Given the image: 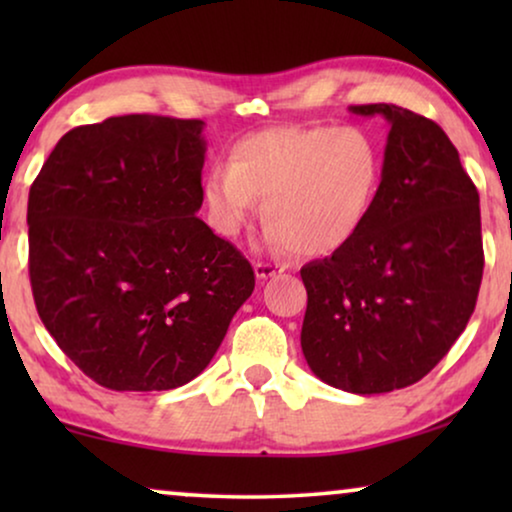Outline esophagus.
I'll return each instance as SVG.
<instances>
[{
	"label": "esophagus",
	"mask_w": 512,
	"mask_h": 512,
	"mask_svg": "<svg viewBox=\"0 0 512 512\" xmlns=\"http://www.w3.org/2000/svg\"><path fill=\"white\" fill-rule=\"evenodd\" d=\"M286 265H277V263H254V272L258 279H270L275 277L277 272H284Z\"/></svg>",
	"instance_id": "34e87169"
}]
</instances>
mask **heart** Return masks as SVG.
Here are the masks:
<instances>
[{
	"mask_svg": "<svg viewBox=\"0 0 512 512\" xmlns=\"http://www.w3.org/2000/svg\"><path fill=\"white\" fill-rule=\"evenodd\" d=\"M380 174V144L361 125H277L237 139L228 165L207 170L202 195L216 233H240L263 198L265 240L321 256L359 230Z\"/></svg>",
	"mask_w": 512,
	"mask_h": 512,
	"instance_id": "heart-1",
	"label": "heart"
}]
</instances>
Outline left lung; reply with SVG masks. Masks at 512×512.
<instances>
[{"mask_svg":"<svg viewBox=\"0 0 512 512\" xmlns=\"http://www.w3.org/2000/svg\"><path fill=\"white\" fill-rule=\"evenodd\" d=\"M349 111L391 125L382 181L359 230L300 270V345L331 387L387 394L431 373L471 319L485 268L480 195L431 118L396 104Z\"/></svg>","mask_w":512,"mask_h":512,"instance_id":"obj_1","label":"left lung"}]
</instances>
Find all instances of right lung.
I'll list each match as a JSON object with an SVG mask.
<instances>
[{
    "label": "right lung",
    "instance_id": "right-lung-1",
    "mask_svg": "<svg viewBox=\"0 0 512 512\" xmlns=\"http://www.w3.org/2000/svg\"><path fill=\"white\" fill-rule=\"evenodd\" d=\"M198 118L111 116L55 144L27 200L34 305L102 387L165 391L198 377L256 286L198 219Z\"/></svg>",
    "mask_w": 512,
    "mask_h": 512
}]
</instances>
